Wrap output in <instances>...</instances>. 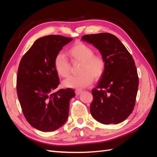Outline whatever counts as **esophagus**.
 <instances>
[{"label": "esophagus", "mask_w": 157, "mask_h": 157, "mask_svg": "<svg viewBox=\"0 0 157 157\" xmlns=\"http://www.w3.org/2000/svg\"><path fill=\"white\" fill-rule=\"evenodd\" d=\"M82 92V89H79V88H77V89H75V93H76V94H77V95L80 94Z\"/></svg>", "instance_id": "obj_1"}]
</instances>
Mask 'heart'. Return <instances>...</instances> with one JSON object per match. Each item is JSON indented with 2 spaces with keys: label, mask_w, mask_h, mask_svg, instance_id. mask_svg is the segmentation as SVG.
<instances>
[{
  "label": "heart",
  "mask_w": 157,
  "mask_h": 157,
  "mask_svg": "<svg viewBox=\"0 0 157 157\" xmlns=\"http://www.w3.org/2000/svg\"><path fill=\"white\" fill-rule=\"evenodd\" d=\"M67 55L72 62L81 63L80 74L71 77L63 82L67 88H85L92 84L93 78L99 79L106 68V60L100 54H94L91 46L82 42H76L67 50ZM54 67L56 73L61 78H67L70 75V65L65 55L58 52L55 56Z\"/></svg>",
  "instance_id": "1"
}]
</instances>
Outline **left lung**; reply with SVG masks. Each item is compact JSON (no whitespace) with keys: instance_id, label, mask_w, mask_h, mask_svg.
<instances>
[{"instance_id":"8db88e82","label":"left lung","mask_w":157,"mask_h":157,"mask_svg":"<svg viewBox=\"0 0 157 157\" xmlns=\"http://www.w3.org/2000/svg\"><path fill=\"white\" fill-rule=\"evenodd\" d=\"M82 40L97 48L106 60L101 81L92 90L91 115L103 124H117L128 117L135 106L139 79L134 59L109 33L87 34Z\"/></svg>"}]
</instances>
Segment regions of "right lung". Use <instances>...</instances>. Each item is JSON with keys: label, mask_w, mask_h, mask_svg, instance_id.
Instances as JSON below:
<instances>
[{"label": "right lung", "mask_w": 157, "mask_h": 157, "mask_svg": "<svg viewBox=\"0 0 157 157\" xmlns=\"http://www.w3.org/2000/svg\"><path fill=\"white\" fill-rule=\"evenodd\" d=\"M71 38L48 35L34 42L19 63L17 93L25 118L33 128L52 132L66 122L69 101L75 96L71 88L60 89L54 67L55 55Z\"/></svg>", "instance_id": "1"}]
</instances>
